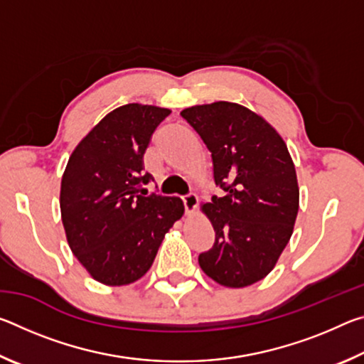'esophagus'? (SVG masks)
Segmentation results:
<instances>
[{
    "label": "esophagus",
    "mask_w": 364,
    "mask_h": 364,
    "mask_svg": "<svg viewBox=\"0 0 364 364\" xmlns=\"http://www.w3.org/2000/svg\"><path fill=\"white\" fill-rule=\"evenodd\" d=\"M197 202H199V199H197L196 194H186L183 196V204H184V208H186V213H193L196 210L197 207Z\"/></svg>",
    "instance_id": "obj_1"
}]
</instances>
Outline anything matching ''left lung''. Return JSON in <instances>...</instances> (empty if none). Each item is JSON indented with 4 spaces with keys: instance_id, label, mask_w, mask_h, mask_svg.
<instances>
[{
    "instance_id": "1",
    "label": "left lung",
    "mask_w": 364,
    "mask_h": 364,
    "mask_svg": "<svg viewBox=\"0 0 364 364\" xmlns=\"http://www.w3.org/2000/svg\"><path fill=\"white\" fill-rule=\"evenodd\" d=\"M212 152L215 184L223 197L202 205L215 230L199 255L204 273L225 287H245L274 268L292 236L299 212L294 162L279 133L236 102L181 110Z\"/></svg>"
}]
</instances>
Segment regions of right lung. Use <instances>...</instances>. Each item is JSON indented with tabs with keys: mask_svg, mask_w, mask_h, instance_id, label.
<instances>
[{
	"mask_svg": "<svg viewBox=\"0 0 364 364\" xmlns=\"http://www.w3.org/2000/svg\"><path fill=\"white\" fill-rule=\"evenodd\" d=\"M170 109L125 104L73 149L60 181V217L73 255L96 281L127 286L149 271L184 213L180 197L141 196L144 152Z\"/></svg>",
	"mask_w": 364,
	"mask_h": 364,
	"instance_id": "obj_1",
	"label": "right lung"
}]
</instances>
